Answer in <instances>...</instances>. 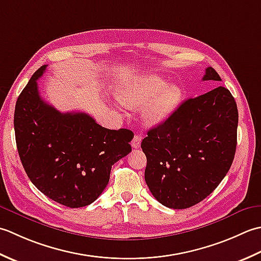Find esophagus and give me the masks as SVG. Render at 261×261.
<instances>
[{"label":"esophagus","instance_id":"obj_1","mask_svg":"<svg viewBox=\"0 0 261 261\" xmlns=\"http://www.w3.org/2000/svg\"><path fill=\"white\" fill-rule=\"evenodd\" d=\"M141 142H142V136L138 134H135L134 138H133V141H132V146L134 148H138L141 146Z\"/></svg>","mask_w":261,"mask_h":261}]
</instances>
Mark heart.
Wrapping results in <instances>:
<instances>
[{
    "instance_id": "b5f03b06",
    "label": "heart",
    "mask_w": 261,
    "mask_h": 261,
    "mask_svg": "<svg viewBox=\"0 0 261 261\" xmlns=\"http://www.w3.org/2000/svg\"><path fill=\"white\" fill-rule=\"evenodd\" d=\"M118 99L132 108L141 107L143 119L148 125H155L168 119L179 108L184 91L177 84L169 83L158 75L136 77L123 84L118 90Z\"/></svg>"
}]
</instances>
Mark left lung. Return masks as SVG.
Returning <instances> with one entry per match:
<instances>
[{
	"mask_svg": "<svg viewBox=\"0 0 261 261\" xmlns=\"http://www.w3.org/2000/svg\"><path fill=\"white\" fill-rule=\"evenodd\" d=\"M222 81L207 67L203 81ZM237 102L224 87L190 98L147 132L145 181L155 199L173 210L198 204L230 170L237 148Z\"/></svg>",
	"mask_w": 261,
	"mask_h": 261,
	"instance_id": "1",
	"label": "left lung"
}]
</instances>
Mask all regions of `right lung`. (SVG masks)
Masks as SVG:
<instances>
[{"label": "right lung", "mask_w": 261, "mask_h": 261, "mask_svg": "<svg viewBox=\"0 0 261 261\" xmlns=\"http://www.w3.org/2000/svg\"><path fill=\"white\" fill-rule=\"evenodd\" d=\"M31 76L15 103L14 133L20 160L37 189L58 204L90 205L107 187L111 166L132 151L126 128L108 129L86 113H61L41 99Z\"/></svg>", "instance_id": "1"}]
</instances>
